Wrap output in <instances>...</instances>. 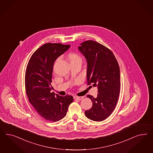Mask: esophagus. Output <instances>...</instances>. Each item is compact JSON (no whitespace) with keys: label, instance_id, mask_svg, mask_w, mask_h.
Listing matches in <instances>:
<instances>
[{"label":"esophagus","instance_id":"1","mask_svg":"<svg viewBox=\"0 0 153 153\" xmlns=\"http://www.w3.org/2000/svg\"><path fill=\"white\" fill-rule=\"evenodd\" d=\"M74 97L75 99H77V100H81L83 99L82 97H78V96H74Z\"/></svg>","mask_w":153,"mask_h":153}]
</instances>
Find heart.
<instances>
[{
    "mask_svg": "<svg viewBox=\"0 0 153 153\" xmlns=\"http://www.w3.org/2000/svg\"><path fill=\"white\" fill-rule=\"evenodd\" d=\"M68 58L71 64H74L77 63H82V58L81 56L76 53H71L68 55Z\"/></svg>",
    "mask_w": 153,
    "mask_h": 153,
    "instance_id": "heart-1",
    "label": "heart"
}]
</instances>
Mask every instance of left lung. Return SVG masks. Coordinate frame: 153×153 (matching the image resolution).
Returning a JSON list of instances; mask_svg holds the SVG:
<instances>
[{"mask_svg": "<svg viewBox=\"0 0 153 153\" xmlns=\"http://www.w3.org/2000/svg\"><path fill=\"white\" fill-rule=\"evenodd\" d=\"M88 62V85L97 86V97L88 95L93 106L85 114L88 119L99 122L107 119L114 110L120 93V70L113 53L106 46L93 40L79 47Z\"/></svg>", "mask_w": 153, "mask_h": 153, "instance_id": "1", "label": "left lung"}]
</instances>
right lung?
I'll list each match as a JSON object with an SVG mask.
<instances>
[{
	"instance_id": "right-lung-1",
	"label": "right lung",
	"mask_w": 153,
	"mask_h": 153,
	"mask_svg": "<svg viewBox=\"0 0 153 153\" xmlns=\"http://www.w3.org/2000/svg\"><path fill=\"white\" fill-rule=\"evenodd\" d=\"M70 47L60 43H46L33 53L26 67L25 83L28 101L49 121L63 118L74 101L71 95L62 97L51 92L54 63Z\"/></svg>"
}]
</instances>
